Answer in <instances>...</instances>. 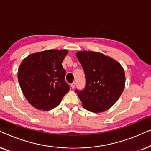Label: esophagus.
Segmentation results:
<instances>
[{
  "label": "esophagus",
  "instance_id": "1",
  "mask_svg": "<svg viewBox=\"0 0 151 151\" xmlns=\"http://www.w3.org/2000/svg\"><path fill=\"white\" fill-rule=\"evenodd\" d=\"M71 88H73V89H74V88H75V87H76V83H75V82H73V83L71 84Z\"/></svg>",
  "mask_w": 151,
  "mask_h": 151
}]
</instances>
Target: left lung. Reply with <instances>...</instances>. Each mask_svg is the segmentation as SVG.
I'll return each instance as SVG.
<instances>
[{
	"label": "left lung",
	"mask_w": 151,
	"mask_h": 151,
	"mask_svg": "<svg viewBox=\"0 0 151 151\" xmlns=\"http://www.w3.org/2000/svg\"><path fill=\"white\" fill-rule=\"evenodd\" d=\"M76 56L84 70L86 85L76 90L82 106L93 113L110 109L122 93L125 85L124 69L118 62L95 51H78Z\"/></svg>",
	"instance_id": "1"
}]
</instances>
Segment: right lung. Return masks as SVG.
I'll return each instance as SVG.
<instances>
[{
    "mask_svg": "<svg viewBox=\"0 0 151 151\" xmlns=\"http://www.w3.org/2000/svg\"><path fill=\"white\" fill-rule=\"evenodd\" d=\"M67 53L65 49L43 51L28 55L20 64L18 82L27 100L35 108L54 109L69 91L62 65Z\"/></svg>",
    "mask_w": 151,
    "mask_h": 151,
    "instance_id": "add662e5",
    "label": "right lung"
}]
</instances>
